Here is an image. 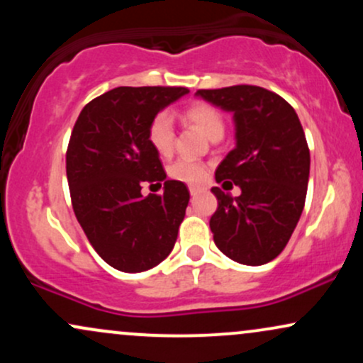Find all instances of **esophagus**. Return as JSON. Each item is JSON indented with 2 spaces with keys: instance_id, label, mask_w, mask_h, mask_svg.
<instances>
[{
  "instance_id": "1",
  "label": "esophagus",
  "mask_w": 363,
  "mask_h": 363,
  "mask_svg": "<svg viewBox=\"0 0 363 363\" xmlns=\"http://www.w3.org/2000/svg\"><path fill=\"white\" fill-rule=\"evenodd\" d=\"M203 191H205V187H201V186H191L189 187L191 196H198L199 193H203Z\"/></svg>"
}]
</instances>
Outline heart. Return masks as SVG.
<instances>
[{"instance_id":"1","label":"heart","mask_w":363,"mask_h":363,"mask_svg":"<svg viewBox=\"0 0 363 363\" xmlns=\"http://www.w3.org/2000/svg\"><path fill=\"white\" fill-rule=\"evenodd\" d=\"M184 121L194 124L211 141H218L223 136L225 121L222 112L211 104L194 102L184 109ZM174 123L167 112H160L152 119L148 126V141L153 150L160 155H169L174 148ZM170 177L176 181L187 182V184H198L206 177V167L201 162L191 160V158H179L169 167Z\"/></svg>"}]
</instances>
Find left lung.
<instances>
[{"label":"left lung","mask_w":363,"mask_h":363,"mask_svg":"<svg viewBox=\"0 0 363 363\" xmlns=\"http://www.w3.org/2000/svg\"><path fill=\"white\" fill-rule=\"evenodd\" d=\"M196 95L232 112L235 148L215 172L240 196L211 187L218 208L210 228L216 247L240 264L261 266L285 249L306 205L311 153L297 112L261 86L235 85ZM228 178V182L224 179Z\"/></svg>","instance_id":"obj_1"}]
</instances>
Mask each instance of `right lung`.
Masks as SVG:
<instances>
[{"instance_id":"1","label":"right lung","mask_w":363,"mask_h":363,"mask_svg":"<svg viewBox=\"0 0 363 363\" xmlns=\"http://www.w3.org/2000/svg\"><path fill=\"white\" fill-rule=\"evenodd\" d=\"M186 94L184 86H118L86 104L74 123L66 152L73 211L91 247L119 272H147L177 240L189 191L167 179L148 126ZM153 182L164 194L141 195Z\"/></svg>"}]
</instances>
